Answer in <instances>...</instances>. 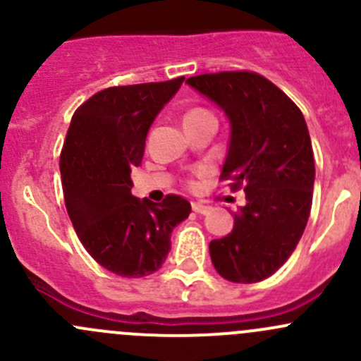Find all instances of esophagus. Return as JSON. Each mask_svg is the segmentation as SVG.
Returning a JSON list of instances; mask_svg holds the SVG:
<instances>
[{"mask_svg":"<svg viewBox=\"0 0 361 361\" xmlns=\"http://www.w3.org/2000/svg\"><path fill=\"white\" fill-rule=\"evenodd\" d=\"M192 209L199 214H206L207 211H209V206H204V204H201V202H194L192 204Z\"/></svg>","mask_w":361,"mask_h":361,"instance_id":"34e87169","label":"esophagus"}]
</instances>
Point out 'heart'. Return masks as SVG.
Segmentation results:
<instances>
[{
  "mask_svg": "<svg viewBox=\"0 0 361 361\" xmlns=\"http://www.w3.org/2000/svg\"><path fill=\"white\" fill-rule=\"evenodd\" d=\"M206 116H214L213 113L204 110V108H190V110L185 111L183 115V123H190V122H197V120L206 118Z\"/></svg>",
  "mask_w": 361,
  "mask_h": 361,
  "instance_id": "heart-1",
  "label": "heart"
}]
</instances>
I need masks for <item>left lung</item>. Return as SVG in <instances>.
<instances>
[{
	"label": "left lung",
	"instance_id": "left-lung-1",
	"mask_svg": "<svg viewBox=\"0 0 361 361\" xmlns=\"http://www.w3.org/2000/svg\"><path fill=\"white\" fill-rule=\"evenodd\" d=\"M187 83L231 120L220 180L246 192L231 234L209 243L211 262L227 281L258 283L288 260L311 213L314 155L304 115L255 71L206 73Z\"/></svg>",
	"mask_w": 361,
	"mask_h": 361
}]
</instances>
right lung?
Listing matches in <instances>:
<instances>
[{
	"label": "right lung",
	"instance_id": "obj_1",
	"mask_svg": "<svg viewBox=\"0 0 361 361\" xmlns=\"http://www.w3.org/2000/svg\"><path fill=\"white\" fill-rule=\"evenodd\" d=\"M183 80L108 87L69 123L59 164L69 220L90 257L122 278L159 271L171 232L192 211L180 195L155 204L130 194V171L143 159L148 129Z\"/></svg>",
	"mask_w": 361,
	"mask_h": 361
}]
</instances>
